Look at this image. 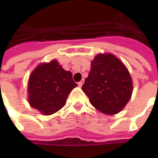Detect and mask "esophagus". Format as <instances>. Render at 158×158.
<instances>
[{
    "label": "esophagus",
    "mask_w": 158,
    "mask_h": 158,
    "mask_svg": "<svg viewBox=\"0 0 158 158\" xmlns=\"http://www.w3.org/2000/svg\"><path fill=\"white\" fill-rule=\"evenodd\" d=\"M84 79H82L81 81H79V83H78V85H79V87H81L82 85H83V84H84Z\"/></svg>",
    "instance_id": "obj_1"
}]
</instances>
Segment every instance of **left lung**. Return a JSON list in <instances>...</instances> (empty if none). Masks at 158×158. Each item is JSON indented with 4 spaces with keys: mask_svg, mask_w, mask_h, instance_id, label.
I'll return each mask as SVG.
<instances>
[{
    "mask_svg": "<svg viewBox=\"0 0 158 158\" xmlns=\"http://www.w3.org/2000/svg\"><path fill=\"white\" fill-rule=\"evenodd\" d=\"M82 89L97 110L114 115L130 101L132 79L126 66L115 56L98 54L91 62V69Z\"/></svg>",
    "mask_w": 158,
    "mask_h": 158,
    "instance_id": "obj_1",
    "label": "left lung"
}]
</instances>
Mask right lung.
Masks as SVG:
<instances>
[{
	"instance_id": "right-lung-1",
	"label": "right lung",
	"mask_w": 158,
	"mask_h": 158,
	"mask_svg": "<svg viewBox=\"0 0 158 158\" xmlns=\"http://www.w3.org/2000/svg\"><path fill=\"white\" fill-rule=\"evenodd\" d=\"M76 86L71 72L64 70L56 60L42 63L29 76L28 102L43 115H52L64 106L68 95Z\"/></svg>"
}]
</instances>
